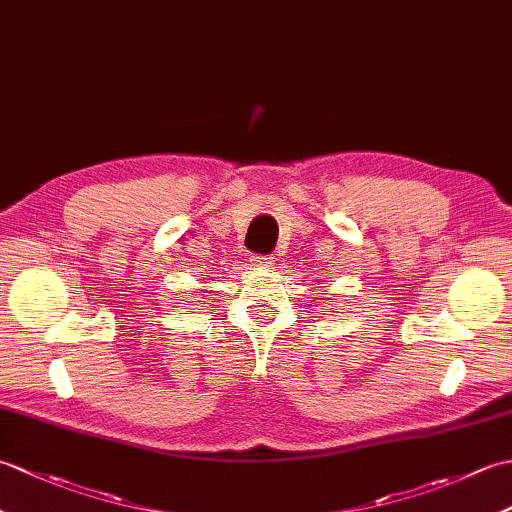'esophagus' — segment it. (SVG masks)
<instances>
[{"instance_id": "obj_1", "label": "esophagus", "mask_w": 512, "mask_h": 512, "mask_svg": "<svg viewBox=\"0 0 512 512\" xmlns=\"http://www.w3.org/2000/svg\"><path fill=\"white\" fill-rule=\"evenodd\" d=\"M250 262H253V266H257V268H273V264H275V257H266V255H255L253 259H250Z\"/></svg>"}]
</instances>
